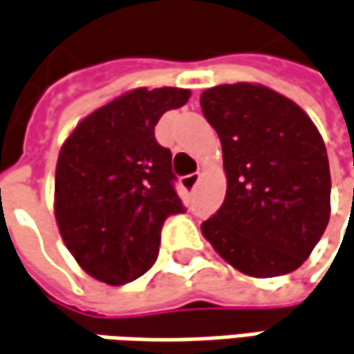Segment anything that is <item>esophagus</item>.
I'll return each mask as SVG.
<instances>
[{
    "label": "esophagus",
    "mask_w": 354,
    "mask_h": 354,
    "mask_svg": "<svg viewBox=\"0 0 354 354\" xmlns=\"http://www.w3.org/2000/svg\"><path fill=\"white\" fill-rule=\"evenodd\" d=\"M200 178H202V174H200V172H194V174H188V176L182 178V186H184V188H188V190H194V188L198 186Z\"/></svg>",
    "instance_id": "34e87169"
}]
</instances>
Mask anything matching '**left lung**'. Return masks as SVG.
Wrapping results in <instances>:
<instances>
[{
  "mask_svg": "<svg viewBox=\"0 0 354 354\" xmlns=\"http://www.w3.org/2000/svg\"><path fill=\"white\" fill-rule=\"evenodd\" d=\"M202 113L218 132L227 190L202 234L252 277L291 273L311 255L330 214L327 148L307 113L263 85L212 86Z\"/></svg>",
  "mask_w": 354,
  "mask_h": 354,
  "instance_id": "left-lung-1",
  "label": "left lung"
}]
</instances>
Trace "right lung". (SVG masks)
Segmentation results:
<instances>
[{
  "mask_svg": "<svg viewBox=\"0 0 354 354\" xmlns=\"http://www.w3.org/2000/svg\"><path fill=\"white\" fill-rule=\"evenodd\" d=\"M188 88H134L83 118L61 147L55 218L71 255L102 283L124 285L152 268L162 225L184 206L172 154L154 138Z\"/></svg>",
  "mask_w": 354,
  "mask_h": 354,
  "instance_id": "1",
  "label": "right lung"
}]
</instances>
